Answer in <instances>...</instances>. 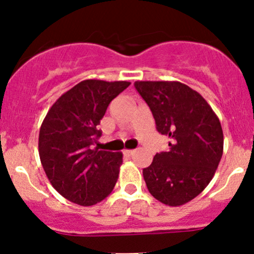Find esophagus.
I'll return each mask as SVG.
<instances>
[{
  "label": "esophagus",
  "instance_id": "esophagus-1",
  "mask_svg": "<svg viewBox=\"0 0 254 254\" xmlns=\"http://www.w3.org/2000/svg\"><path fill=\"white\" fill-rule=\"evenodd\" d=\"M134 153H135L134 149H125V151H124L125 156H132Z\"/></svg>",
  "mask_w": 254,
  "mask_h": 254
}]
</instances>
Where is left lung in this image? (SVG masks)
I'll use <instances>...</instances> for the list:
<instances>
[{"label": "left lung", "instance_id": "left-lung-1", "mask_svg": "<svg viewBox=\"0 0 254 254\" xmlns=\"http://www.w3.org/2000/svg\"><path fill=\"white\" fill-rule=\"evenodd\" d=\"M157 130L169 151L143 169L149 193L170 207L183 205L204 190L223 156L224 135L217 114L198 92L179 81H136Z\"/></svg>", "mask_w": 254, "mask_h": 254}]
</instances>
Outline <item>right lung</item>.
Segmentation results:
<instances>
[{"label":"right lung","instance_id":"add662e5","mask_svg":"<svg viewBox=\"0 0 254 254\" xmlns=\"http://www.w3.org/2000/svg\"><path fill=\"white\" fill-rule=\"evenodd\" d=\"M129 81L89 79L64 92L47 112L39 134L40 161L51 185L73 203L93 205L116 186L122 152L101 151L97 125Z\"/></svg>","mask_w":254,"mask_h":254}]
</instances>
